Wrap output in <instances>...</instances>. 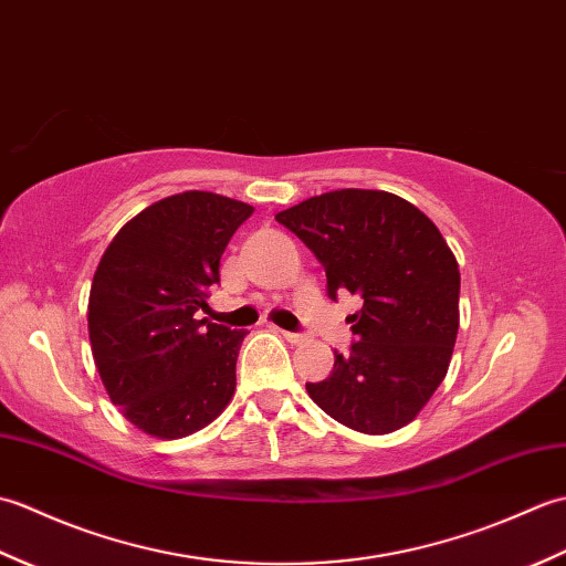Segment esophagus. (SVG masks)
<instances>
[{"label":"esophagus","mask_w":566,"mask_h":566,"mask_svg":"<svg viewBox=\"0 0 566 566\" xmlns=\"http://www.w3.org/2000/svg\"><path fill=\"white\" fill-rule=\"evenodd\" d=\"M282 335L290 343H294V345H298V343H304L306 340V335L304 333H292V331H282Z\"/></svg>","instance_id":"esophagus-1"}]
</instances>
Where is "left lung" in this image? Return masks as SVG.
<instances>
[{"label":"left lung","instance_id":"obj_1","mask_svg":"<svg viewBox=\"0 0 566 566\" xmlns=\"http://www.w3.org/2000/svg\"><path fill=\"white\" fill-rule=\"evenodd\" d=\"M350 292L355 343L306 391L338 423L387 436L411 423L448 375L460 328V270L438 226L389 191L338 189L274 216Z\"/></svg>","mask_w":566,"mask_h":566}]
</instances>
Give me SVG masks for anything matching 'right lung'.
I'll return each mask as SVG.
<instances>
[{"label": "right lung", "instance_id": "add662e5", "mask_svg": "<svg viewBox=\"0 0 566 566\" xmlns=\"http://www.w3.org/2000/svg\"><path fill=\"white\" fill-rule=\"evenodd\" d=\"M250 213L243 201L182 191L143 209L104 250L87 306L94 365L112 403L148 436L187 438L233 399L245 331L197 314Z\"/></svg>", "mask_w": 566, "mask_h": 566}]
</instances>
